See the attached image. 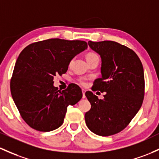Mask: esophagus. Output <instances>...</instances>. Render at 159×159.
Instances as JSON below:
<instances>
[{
	"instance_id": "esophagus-1",
	"label": "esophagus",
	"mask_w": 159,
	"mask_h": 159,
	"mask_svg": "<svg viewBox=\"0 0 159 159\" xmlns=\"http://www.w3.org/2000/svg\"><path fill=\"white\" fill-rule=\"evenodd\" d=\"M85 92H86V90H82V94H83V98H85Z\"/></svg>"
}]
</instances>
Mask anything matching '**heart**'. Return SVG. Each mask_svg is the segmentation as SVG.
I'll return each instance as SVG.
<instances>
[{"label": "heart", "instance_id": "obj_1", "mask_svg": "<svg viewBox=\"0 0 159 159\" xmlns=\"http://www.w3.org/2000/svg\"><path fill=\"white\" fill-rule=\"evenodd\" d=\"M86 58H87V60H93V59H95V58H99V57L94 53H88L87 54ZM78 84H79L80 85H81V86H85V85L87 84L86 80L84 79V78H81V79L78 80Z\"/></svg>", "mask_w": 159, "mask_h": 159}]
</instances>
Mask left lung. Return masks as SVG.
Listing matches in <instances>:
<instances>
[{"label":"left lung","mask_w":159,"mask_h":159,"mask_svg":"<svg viewBox=\"0 0 159 159\" xmlns=\"http://www.w3.org/2000/svg\"><path fill=\"white\" fill-rule=\"evenodd\" d=\"M102 60L101 78L94 81L93 91L105 92L100 99L87 91L91 108L85 122L93 133L102 137L116 134L130 124L143 104L145 93L142 62L133 50L112 41H89Z\"/></svg>","instance_id":"8db88e82"}]
</instances>
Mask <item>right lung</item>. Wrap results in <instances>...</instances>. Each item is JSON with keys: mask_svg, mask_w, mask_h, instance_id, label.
<instances>
[{"mask_svg": "<svg viewBox=\"0 0 159 159\" xmlns=\"http://www.w3.org/2000/svg\"><path fill=\"white\" fill-rule=\"evenodd\" d=\"M84 41L60 38L29 44L21 52L10 80V91L22 119L36 130L51 131L62 125L69 105L82 98L81 89L70 84L61 91L53 77L68 70L69 62L85 49Z\"/></svg>", "mask_w": 159, "mask_h": 159, "instance_id": "obj_1", "label": "right lung"}]
</instances>
